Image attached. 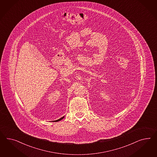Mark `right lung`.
Here are the masks:
<instances>
[{
  "mask_svg": "<svg viewBox=\"0 0 157 157\" xmlns=\"http://www.w3.org/2000/svg\"><path fill=\"white\" fill-rule=\"evenodd\" d=\"M64 117V116H63V117H62V118H60V119H58L57 120H55V121H55V122H57V121H60L61 120L63 119Z\"/></svg>",
  "mask_w": 157,
  "mask_h": 157,
  "instance_id": "add662e5",
  "label": "right lung"
}]
</instances>
